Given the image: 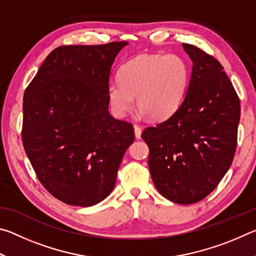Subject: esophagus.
<instances>
[{
  "instance_id": "34e87169",
  "label": "esophagus",
  "mask_w": 256,
  "mask_h": 256,
  "mask_svg": "<svg viewBox=\"0 0 256 256\" xmlns=\"http://www.w3.org/2000/svg\"><path fill=\"white\" fill-rule=\"evenodd\" d=\"M134 133H136V138H141V133H142V128L138 126V125H134Z\"/></svg>"
}]
</instances>
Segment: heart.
<instances>
[{
    "label": "heart",
    "instance_id": "obj_1",
    "mask_svg": "<svg viewBox=\"0 0 256 256\" xmlns=\"http://www.w3.org/2000/svg\"><path fill=\"white\" fill-rule=\"evenodd\" d=\"M188 66L178 55H140L124 64L120 81L107 88L112 112L123 118L134 97L141 112L154 120L170 118L183 102L188 84Z\"/></svg>",
    "mask_w": 256,
    "mask_h": 256
}]
</instances>
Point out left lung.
Instances as JSON below:
<instances>
[{"label": "left lung", "mask_w": 256, "mask_h": 256, "mask_svg": "<svg viewBox=\"0 0 256 256\" xmlns=\"http://www.w3.org/2000/svg\"><path fill=\"white\" fill-rule=\"evenodd\" d=\"M183 47L193 62L183 102L141 136L149 146V170L159 193L192 204L209 196L230 167L240 102L218 60L194 45Z\"/></svg>", "instance_id": "8db88e82"}]
</instances>
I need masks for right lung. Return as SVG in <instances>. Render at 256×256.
Instances as JSON below:
<instances>
[{
	"mask_svg": "<svg viewBox=\"0 0 256 256\" xmlns=\"http://www.w3.org/2000/svg\"><path fill=\"white\" fill-rule=\"evenodd\" d=\"M128 42L60 46L24 94L21 138L42 185L70 206H92L114 188L134 128L108 112L112 62Z\"/></svg>",
	"mask_w": 256,
	"mask_h": 256,
	"instance_id": "right-lung-1",
	"label": "right lung"
}]
</instances>
